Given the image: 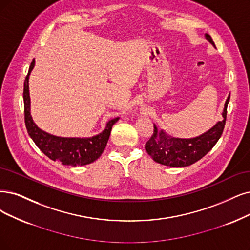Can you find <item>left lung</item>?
I'll return each instance as SVG.
<instances>
[{
	"label": "left lung",
	"instance_id": "1",
	"mask_svg": "<svg viewBox=\"0 0 250 250\" xmlns=\"http://www.w3.org/2000/svg\"><path fill=\"white\" fill-rule=\"evenodd\" d=\"M206 38L212 45L215 46L213 40L208 34H206ZM229 101V96L225 104L223 112L224 119L218 122L208 132L199 137L191 138V139L169 137L163 131L158 132V128L154 125L153 133L145 144L147 153L151 156L154 162L165 166H170V167H187V166L198 162L213 148V146L217 143L223 134L227 119Z\"/></svg>",
	"mask_w": 250,
	"mask_h": 250
}]
</instances>
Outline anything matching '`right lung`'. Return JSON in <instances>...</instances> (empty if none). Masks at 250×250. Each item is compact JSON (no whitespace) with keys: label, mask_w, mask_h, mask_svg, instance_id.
I'll return each instance as SVG.
<instances>
[{"label":"right lung","mask_w":250,"mask_h":250,"mask_svg":"<svg viewBox=\"0 0 250 250\" xmlns=\"http://www.w3.org/2000/svg\"><path fill=\"white\" fill-rule=\"evenodd\" d=\"M34 64L35 60L31 62L23 85L24 123L30 137L38 146V148L54 162H59L66 166H73V167L95 162L104 151L111 130L118 120V117L111 119L103 132L91 138H62L40 130L33 122L30 112L29 76L34 68Z\"/></svg>","instance_id":"obj_1"}]
</instances>
